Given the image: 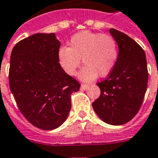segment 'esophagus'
<instances>
[{
    "label": "esophagus",
    "mask_w": 158,
    "mask_h": 158,
    "mask_svg": "<svg viewBox=\"0 0 158 158\" xmlns=\"http://www.w3.org/2000/svg\"><path fill=\"white\" fill-rule=\"evenodd\" d=\"M81 90H88V85L81 84Z\"/></svg>",
    "instance_id": "1"
}]
</instances>
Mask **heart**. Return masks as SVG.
Masks as SVG:
<instances>
[{
    "label": "heart",
    "instance_id": "obj_1",
    "mask_svg": "<svg viewBox=\"0 0 158 158\" xmlns=\"http://www.w3.org/2000/svg\"><path fill=\"white\" fill-rule=\"evenodd\" d=\"M118 57L117 42L109 35L91 31H81L71 36L68 48H60L58 61L60 67L69 76H75L81 64L85 65L79 73L84 81H90L98 77L110 73Z\"/></svg>",
    "mask_w": 158,
    "mask_h": 158
}]
</instances>
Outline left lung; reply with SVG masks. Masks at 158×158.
I'll return each mask as SVG.
<instances>
[{
    "label": "left lung",
    "mask_w": 158,
    "mask_h": 158,
    "mask_svg": "<svg viewBox=\"0 0 158 158\" xmlns=\"http://www.w3.org/2000/svg\"><path fill=\"white\" fill-rule=\"evenodd\" d=\"M110 33L118 46V57L109 77L97 84L100 96L93 108L103 122L123 125L135 117L142 105L148 82L147 63L136 41L115 29H110Z\"/></svg>",
    "instance_id": "left-lung-1"
}]
</instances>
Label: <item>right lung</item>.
<instances>
[{
	"label": "right lung",
	"mask_w": 158,
	"mask_h": 158,
	"mask_svg": "<svg viewBox=\"0 0 158 158\" xmlns=\"http://www.w3.org/2000/svg\"><path fill=\"white\" fill-rule=\"evenodd\" d=\"M59 48L55 33H37L18 42L11 53L10 90L23 117L43 130L65 122L71 94L81 86L59 65Z\"/></svg>",
	"instance_id": "obj_1"
}]
</instances>
